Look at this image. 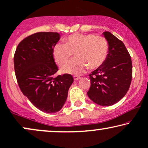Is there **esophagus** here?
<instances>
[{"instance_id":"1","label":"esophagus","mask_w":148,"mask_h":148,"mask_svg":"<svg viewBox=\"0 0 148 148\" xmlns=\"http://www.w3.org/2000/svg\"><path fill=\"white\" fill-rule=\"evenodd\" d=\"M80 76H74V79L75 80H77L78 79H80Z\"/></svg>"}]
</instances>
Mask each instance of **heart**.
<instances>
[{"mask_svg":"<svg viewBox=\"0 0 148 148\" xmlns=\"http://www.w3.org/2000/svg\"><path fill=\"white\" fill-rule=\"evenodd\" d=\"M64 44H57L52 55L59 66H63L74 54L76 59L65 65L62 71L68 74L79 75L89 68H100L107 58L108 44L105 37L93 34L74 33L65 37Z\"/></svg>","mask_w":148,"mask_h":148,"instance_id":"b5f03b06","label":"heart"}]
</instances>
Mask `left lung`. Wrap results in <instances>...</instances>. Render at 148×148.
<instances>
[{
  "label": "left lung",
  "instance_id": "obj_1",
  "mask_svg": "<svg viewBox=\"0 0 148 148\" xmlns=\"http://www.w3.org/2000/svg\"><path fill=\"white\" fill-rule=\"evenodd\" d=\"M108 43L106 61L89 74L91 86L87 96L101 106H111L123 98L132 77L131 57L124 43L108 31L103 33Z\"/></svg>",
  "mask_w": 148,
  "mask_h": 148
}]
</instances>
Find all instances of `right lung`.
Segmentation results:
<instances>
[{
    "instance_id": "obj_1",
    "label": "right lung",
    "mask_w": 148,
    "mask_h": 148,
    "mask_svg": "<svg viewBox=\"0 0 148 148\" xmlns=\"http://www.w3.org/2000/svg\"><path fill=\"white\" fill-rule=\"evenodd\" d=\"M59 39V33L52 32L29 35L19 43L14 57L20 90L35 107L48 113L62 108L74 81L69 74L54 76L58 68L52 50Z\"/></svg>"
}]
</instances>
